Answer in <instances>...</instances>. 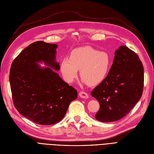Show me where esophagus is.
<instances>
[{
  "label": "esophagus",
  "mask_w": 154,
  "mask_h": 154,
  "mask_svg": "<svg viewBox=\"0 0 154 154\" xmlns=\"http://www.w3.org/2000/svg\"><path fill=\"white\" fill-rule=\"evenodd\" d=\"M79 97L82 98H88L89 97L88 93H86V92H84V91H82L79 92Z\"/></svg>",
  "instance_id": "obj_1"
}]
</instances>
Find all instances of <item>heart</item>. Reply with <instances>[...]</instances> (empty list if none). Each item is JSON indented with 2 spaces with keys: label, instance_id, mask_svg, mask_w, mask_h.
I'll list each match as a JSON object with an SVG mask.
<instances>
[{
  "label": "heart",
  "instance_id": "b5f03b06",
  "mask_svg": "<svg viewBox=\"0 0 154 154\" xmlns=\"http://www.w3.org/2000/svg\"><path fill=\"white\" fill-rule=\"evenodd\" d=\"M110 64L111 58L107 52L84 47L74 49L70 57L63 59L60 69L64 81L68 83L74 81L80 70L83 82L96 86L106 77Z\"/></svg>",
  "mask_w": 154,
  "mask_h": 154
}]
</instances>
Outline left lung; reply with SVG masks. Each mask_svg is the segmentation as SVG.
Returning a JSON list of instances; mask_svg holds the SVG:
<instances>
[{"instance_id":"left-lung-1","label":"left lung","mask_w":154,"mask_h":154,"mask_svg":"<svg viewBox=\"0 0 154 154\" xmlns=\"http://www.w3.org/2000/svg\"><path fill=\"white\" fill-rule=\"evenodd\" d=\"M105 79L91 95L100 103L96 120L112 122L126 116L142 96L144 68L137 54L126 46L116 51Z\"/></svg>"}]
</instances>
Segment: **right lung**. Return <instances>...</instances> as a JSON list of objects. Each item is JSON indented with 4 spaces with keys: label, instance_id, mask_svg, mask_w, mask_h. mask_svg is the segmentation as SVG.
Instances as JSON below:
<instances>
[{
    "label": "right lung",
    "instance_id": "add662e5",
    "mask_svg": "<svg viewBox=\"0 0 154 154\" xmlns=\"http://www.w3.org/2000/svg\"><path fill=\"white\" fill-rule=\"evenodd\" d=\"M56 44L34 42L13 61L9 82L14 106L22 116L39 125H53L65 116L77 91L53 70H59L56 61ZM43 62L50 67L42 68ZM53 69H52V68Z\"/></svg>",
    "mask_w": 154,
    "mask_h": 154
}]
</instances>
